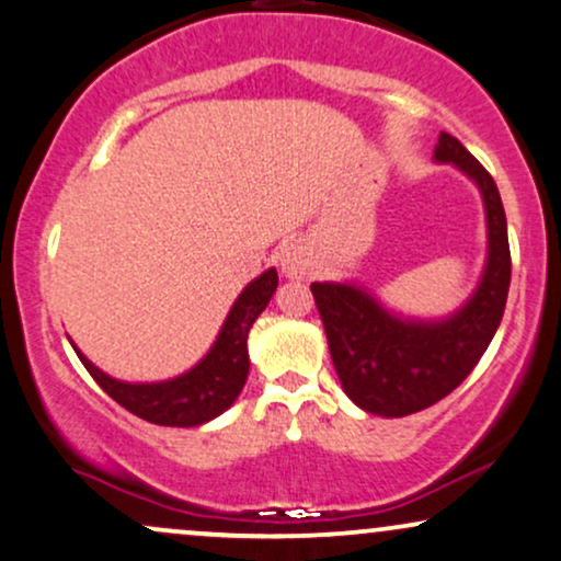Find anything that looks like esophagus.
Listing matches in <instances>:
<instances>
[{
	"instance_id": "1",
	"label": "esophagus",
	"mask_w": 561,
	"mask_h": 561,
	"mask_svg": "<svg viewBox=\"0 0 561 561\" xmlns=\"http://www.w3.org/2000/svg\"><path fill=\"white\" fill-rule=\"evenodd\" d=\"M282 274L289 276V279H306L310 274V253L302 242H289V245L282 251Z\"/></svg>"
}]
</instances>
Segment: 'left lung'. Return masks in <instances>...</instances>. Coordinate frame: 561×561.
<instances>
[{"label": "left lung", "mask_w": 561, "mask_h": 561, "mask_svg": "<svg viewBox=\"0 0 561 561\" xmlns=\"http://www.w3.org/2000/svg\"><path fill=\"white\" fill-rule=\"evenodd\" d=\"M434 157L460 167L483 193L489 261L465 308L447 321H402L353 285H310L342 389L357 408L383 417L426 410L460 387L494 340L507 306L512 259L496 182L449 133H442Z\"/></svg>", "instance_id": "8db88e82"}]
</instances>
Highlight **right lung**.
<instances>
[{"instance_id": "obj_1", "label": "right lung", "mask_w": 561, "mask_h": 561, "mask_svg": "<svg viewBox=\"0 0 561 561\" xmlns=\"http://www.w3.org/2000/svg\"><path fill=\"white\" fill-rule=\"evenodd\" d=\"M276 285H279V276H276L274 268H268V272H263L259 279L242 289V295L234 300L225 327H221L208 355L198 366L172 381H117L93 366L88 357L80 355V350H76V353L88 374L93 376V381L114 402L130 410L133 415L144 417L148 423H157V426H201V423L225 413L229 404L238 400L242 387H245L248 368H251V360H248V332H251L253 321L259 319L261 310L268 306Z\"/></svg>"}]
</instances>
